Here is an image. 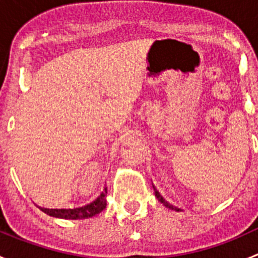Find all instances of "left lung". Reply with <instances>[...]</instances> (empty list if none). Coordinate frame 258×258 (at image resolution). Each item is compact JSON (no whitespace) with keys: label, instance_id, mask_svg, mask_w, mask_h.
Masks as SVG:
<instances>
[{"label":"left lung","instance_id":"obj_1","mask_svg":"<svg viewBox=\"0 0 258 258\" xmlns=\"http://www.w3.org/2000/svg\"><path fill=\"white\" fill-rule=\"evenodd\" d=\"M156 196H157V197H158V199H160V201H161V202H162V204H165V206L170 207V209H172V210H173V209H175V210H177V211H179L178 209H176V207L171 206V205H168V204H167V202H165V201H163V199H162V197H161V196H160V195H158V192H156Z\"/></svg>","mask_w":258,"mask_h":258}]
</instances>
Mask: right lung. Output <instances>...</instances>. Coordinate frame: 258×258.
<instances>
[{
    "label": "right lung",
    "mask_w": 258,
    "mask_h": 258,
    "mask_svg": "<svg viewBox=\"0 0 258 258\" xmlns=\"http://www.w3.org/2000/svg\"><path fill=\"white\" fill-rule=\"evenodd\" d=\"M106 195L107 188L101 192L100 196L86 206L79 207V209H41L52 217L66 218V220H79V218H87L102 212L106 209Z\"/></svg>",
    "instance_id": "1"
}]
</instances>
